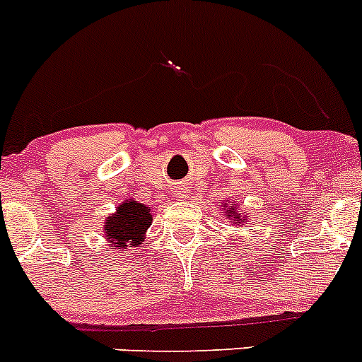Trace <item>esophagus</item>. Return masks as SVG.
I'll use <instances>...</instances> for the list:
<instances>
[{"mask_svg": "<svg viewBox=\"0 0 362 362\" xmlns=\"http://www.w3.org/2000/svg\"><path fill=\"white\" fill-rule=\"evenodd\" d=\"M177 194H178V198H180V194H182V192H180V191H178V192H177Z\"/></svg>", "mask_w": 362, "mask_h": 362, "instance_id": "1", "label": "esophagus"}]
</instances>
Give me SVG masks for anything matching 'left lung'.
Wrapping results in <instances>:
<instances>
[{
    "label": "left lung",
    "instance_id": "obj_1",
    "mask_svg": "<svg viewBox=\"0 0 362 362\" xmlns=\"http://www.w3.org/2000/svg\"><path fill=\"white\" fill-rule=\"evenodd\" d=\"M227 216H235V219H234V221H238V219L239 218H241V216H239L238 214V212H235V207H232V211L230 212H228V214Z\"/></svg>",
    "mask_w": 362,
    "mask_h": 362
}]
</instances>
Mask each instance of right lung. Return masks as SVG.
<instances>
[{"instance_id": "obj_1", "label": "right lung", "mask_w": 362, "mask_h": 362, "mask_svg": "<svg viewBox=\"0 0 362 362\" xmlns=\"http://www.w3.org/2000/svg\"><path fill=\"white\" fill-rule=\"evenodd\" d=\"M151 225L150 209L137 202H124L116 214L105 223V235L116 250L123 252L128 246H139L144 241V232Z\"/></svg>"}]
</instances>
